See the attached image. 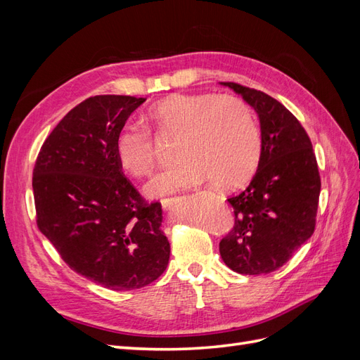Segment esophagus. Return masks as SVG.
<instances>
[{"label": "esophagus", "instance_id": "obj_1", "mask_svg": "<svg viewBox=\"0 0 360 360\" xmlns=\"http://www.w3.org/2000/svg\"><path fill=\"white\" fill-rule=\"evenodd\" d=\"M160 202L163 205V209H169V207L174 204V198L172 197H165V198L160 200Z\"/></svg>", "mask_w": 360, "mask_h": 360}]
</instances>
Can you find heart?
Instances as JSON below:
<instances>
[{"label": "heart", "mask_w": 360, "mask_h": 360, "mask_svg": "<svg viewBox=\"0 0 360 360\" xmlns=\"http://www.w3.org/2000/svg\"><path fill=\"white\" fill-rule=\"evenodd\" d=\"M147 123L159 138L177 136L174 155L180 159L147 184L150 197L207 180L217 189L238 188L258 167L259 129L250 108L236 96L171 94L148 108ZM149 131L126 123L115 138L120 167L136 179L150 176L158 160L159 148Z\"/></svg>", "instance_id": "b5f03b06"}]
</instances>
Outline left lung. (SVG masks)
<instances>
[{
	"label": "left lung",
	"mask_w": 360,
	"mask_h": 360,
	"mask_svg": "<svg viewBox=\"0 0 360 360\" xmlns=\"http://www.w3.org/2000/svg\"><path fill=\"white\" fill-rule=\"evenodd\" d=\"M221 84L257 111L261 156L249 186L228 198L234 225L219 242V252L237 274L267 275L314 234L321 191L319 163L307 130L284 105L242 84Z\"/></svg>",
	"instance_id": "obj_1"
}]
</instances>
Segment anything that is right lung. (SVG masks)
<instances>
[{
    "mask_svg": "<svg viewBox=\"0 0 360 360\" xmlns=\"http://www.w3.org/2000/svg\"><path fill=\"white\" fill-rule=\"evenodd\" d=\"M144 102L85 99L53 127L32 169L40 233L76 274L115 291L151 284L169 261L162 205L136 191L114 148L118 130Z\"/></svg>",
    "mask_w": 360,
    "mask_h": 360,
    "instance_id": "right-lung-1",
    "label": "right lung"
}]
</instances>
